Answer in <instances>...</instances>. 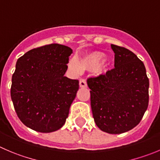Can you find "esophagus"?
Masks as SVG:
<instances>
[{
    "instance_id": "esophagus-1",
    "label": "esophagus",
    "mask_w": 160,
    "mask_h": 160,
    "mask_svg": "<svg viewBox=\"0 0 160 160\" xmlns=\"http://www.w3.org/2000/svg\"><path fill=\"white\" fill-rule=\"evenodd\" d=\"M79 86L81 88H86L87 87V83L85 79H80L79 80Z\"/></svg>"
}]
</instances>
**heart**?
<instances>
[{
	"label": "heart",
	"instance_id": "obj_1",
	"mask_svg": "<svg viewBox=\"0 0 160 160\" xmlns=\"http://www.w3.org/2000/svg\"><path fill=\"white\" fill-rule=\"evenodd\" d=\"M105 54L100 52H91L83 54L80 60L77 57H71L68 61V69L73 74H79L83 70L91 71L93 69L97 74H101L105 70Z\"/></svg>",
	"mask_w": 160,
	"mask_h": 160
}]
</instances>
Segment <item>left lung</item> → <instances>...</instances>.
Masks as SVG:
<instances>
[{"mask_svg": "<svg viewBox=\"0 0 160 160\" xmlns=\"http://www.w3.org/2000/svg\"><path fill=\"white\" fill-rule=\"evenodd\" d=\"M115 68L88 79L92 116L102 131L119 134L141 122L148 105L149 80L144 63L127 48L112 45Z\"/></svg>", "mask_w": 160, "mask_h": 160, "instance_id": "1", "label": "left lung"}]
</instances>
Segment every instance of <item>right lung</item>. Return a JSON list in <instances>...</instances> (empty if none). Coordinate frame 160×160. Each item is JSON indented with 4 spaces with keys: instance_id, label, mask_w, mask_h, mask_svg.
I'll list each match as a JSON object with an SVG mask.
<instances>
[{
    "instance_id": "right-lung-1",
    "label": "right lung",
    "mask_w": 160,
    "mask_h": 160,
    "mask_svg": "<svg viewBox=\"0 0 160 160\" xmlns=\"http://www.w3.org/2000/svg\"><path fill=\"white\" fill-rule=\"evenodd\" d=\"M72 49L50 44L30 50L16 64L11 98L20 121L41 133L65 124L79 89L78 81L65 77Z\"/></svg>"
}]
</instances>
